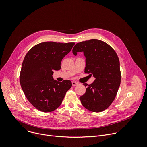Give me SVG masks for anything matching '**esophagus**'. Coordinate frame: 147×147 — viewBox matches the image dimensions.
Segmentation results:
<instances>
[{
  "label": "esophagus",
  "instance_id": "1",
  "mask_svg": "<svg viewBox=\"0 0 147 147\" xmlns=\"http://www.w3.org/2000/svg\"><path fill=\"white\" fill-rule=\"evenodd\" d=\"M71 83H72L73 86H77L78 85V82L76 81H72Z\"/></svg>",
  "mask_w": 147,
  "mask_h": 147
}]
</instances>
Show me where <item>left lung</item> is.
<instances>
[{"label":"left lung","mask_w":147,"mask_h":147,"mask_svg":"<svg viewBox=\"0 0 147 147\" xmlns=\"http://www.w3.org/2000/svg\"><path fill=\"white\" fill-rule=\"evenodd\" d=\"M82 52L86 57L84 72L95 78L80 97L87 109L100 112L107 109L114 100L120 85L121 73L119 57L114 49L104 42L92 39L75 45L73 53Z\"/></svg>","instance_id":"left-lung-1"}]
</instances>
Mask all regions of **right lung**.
Masks as SVG:
<instances>
[{
	"label": "right lung",
	"instance_id": "add662e5",
	"mask_svg": "<svg viewBox=\"0 0 147 147\" xmlns=\"http://www.w3.org/2000/svg\"><path fill=\"white\" fill-rule=\"evenodd\" d=\"M75 43L45 42L33 47L26 54L20 76L21 87L32 105L40 111L50 112L61 105L71 81L59 82L53 78V70L61 69V61Z\"/></svg>",
	"mask_w": 147,
	"mask_h": 147
}]
</instances>
